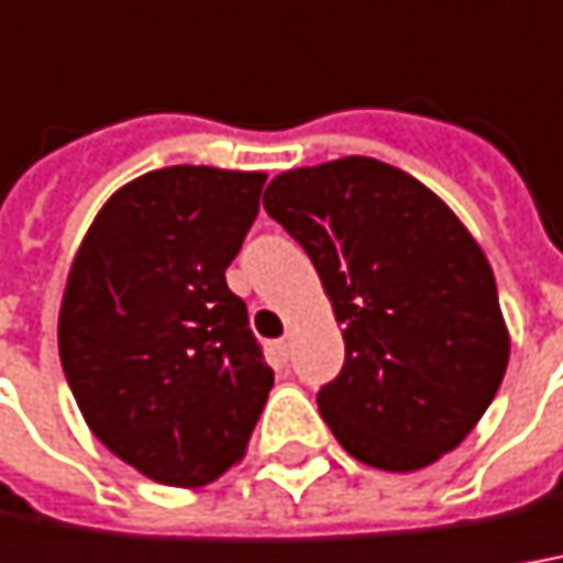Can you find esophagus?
<instances>
[{"instance_id":"1","label":"esophagus","mask_w":563,"mask_h":563,"mask_svg":"<svg viewBox=\"0 0 563 563\" xmlns=\"http://www.w3.org/2000/svg\"><path fill=\"white\" fill-rule=\"evenodd\" d=\"M277 351H280V357H289L292 354V335H283L277 342Z\"/></svg>"}]
</instances>
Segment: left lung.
Segmentation results:
<instances>
[{
  "label": "left lung",
  "mask_w": 563,
  "mask_h": 563,
  "mask_svg": "<svg viewBox=\"0 0 563 563\" xmlns=\"http://www.w3.org/2000/svg\"><path fill=\"white\" fill-rule=\"evenodd\" d=\"M265 209L311 255L342 323L345 366L317 394L335 441L382 472L456 450L511 351L493 267L456 212L373 156L283 172Z\"/></svg>",
  "instance_id": "left-lung-1"
}]
</instances>
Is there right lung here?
Segmentation results:
<instances>
[{
    "instance_id": "1",
    "label": "right lung",
    "mask_w": 563,
    "mask_h": 563,
    "mask_svg": "<svg viewBox=\"0 0 563 563\" xmlns=\"http://www.w3.org/2000/svg\"><path fill=\"white\" fill-rule=\"evenodd\" d=\"M265 172L169 166L122 185L73 255L57 347L76 407L113 456L202 487L246 456L274 369L224 271Z\"/></svg>"
}]
</instances>
